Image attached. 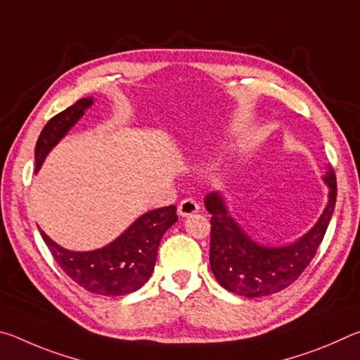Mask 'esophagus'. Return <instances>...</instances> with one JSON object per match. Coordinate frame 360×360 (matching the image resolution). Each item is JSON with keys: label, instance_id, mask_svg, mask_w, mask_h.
Wrapping results in <instances>:
<instances>
[{"label": "esophagus", "instance_id": "34e87169", "mask_svg": "<svg viewBox=\"0 0 360 360\" xmlns=\"http://www.w3.org/2000/svg\"><path fill=\"white\" fill-rule=\"evenodd\" d=\"M198 211H200V205L195 202V200H192V198L182 200V202L179 203V206H178V212H179V216H182V217L192 216V214H195V212H198Z\"/></svg>", "mask_w": 360, "mask_h": 360}]
</instances>
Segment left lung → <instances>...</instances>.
Here are the masks:
<instances>
[{"label":"left lung","mask_w":360,"mask_h":360,"mask_svg":"<svg viewBox=\"0 0 360 360\" xmlns=\"http://www.w3.org/2000/svg\"><path fill=\"white\" fill-rule=\"evenodd\" d=\"M322 181L328 195L318 222L284 246L260 245L235 221L221 192L206 195L205 208L211 214L210 265L222 288L236 295L257 298L289 288L302 275L324 238L337 202V179L328 165Z\"/></svg>","instance_id":"8db88e82"}]
</instances>
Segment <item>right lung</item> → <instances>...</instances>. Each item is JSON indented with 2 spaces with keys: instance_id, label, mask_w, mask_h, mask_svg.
I'll return each instance as SVG.
<instances>
[{
  "instance_id": "add662e5",
  "label": "right lung",
  "mask_w": 360,
  "mask_h": 360,
  "mask_svg": "<svg viewBox=\"0 0 360 360\" xmlns=\"http://www.w3.org/2000/svg\"><path fill=\"white\" fill-rule=\"evenodd\" d=\"M94 101L92 96L81 98L47 122L34 148L36 173L49 152L68 135ZM176 222L174 205L148 211L114 241L94 251H70L38 229L53 259L72 281L94 294L117 297L138 290L150 278L162 236Z\"/></svg>"
}]
</instances>
